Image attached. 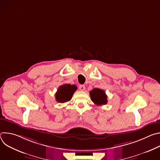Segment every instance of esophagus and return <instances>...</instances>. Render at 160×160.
Returning <instances> with one entry per match:
<instances>
[{
	"label": "esophagus",
	"instance_id": "esophagus-1",
	"mask_svg": "<svg viewBox=\"0 0 160 160\" xmlns=\"http://www.w3.org/2000/svg\"><path fill=\"white\" fill-rule=\"evenodd\" d=\"M85 87L84 85H79V89H80V90L83 91V90H85Z\"/></svg>",
	"mask_w": 160,
	"mask_h": 160
}]
</instances>
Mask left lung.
<instances>
[{
	"label": "left lung",
	"instance_id": "8db88e82",
	"mask_svg": "<svg viewBox=\"0 0 160 160\" xmlns=\"http://www.w3.org/2000/svg\"><path fill=\"white\" fill-rule=\"evenodd\" d=\"M90 96L91 100L96 105L101 106L107 104V96L103 90L98 88H94L90 92Z\"/></svg>",
	"mask_w": 160,
	"mask_h": 160
}]
</instances>
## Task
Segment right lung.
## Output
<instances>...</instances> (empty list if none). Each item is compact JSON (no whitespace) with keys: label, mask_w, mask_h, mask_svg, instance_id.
<instances>
[{"label":"right lung","mask_w":160,"mask_h":160,"mask_svg":"<svg viewBox=\"0 0 160 160\" xmlns=\"http://www.w3.org/2000/svg\"><path fill=\"white\" fill-rule=\"evenodd\" d=\"M77 87L75 85L63 84L61 85L56 93V100L58 102L63 103L72 99Z\"/></svg>","instance_id":"right-lung-1"}]
</instances>
